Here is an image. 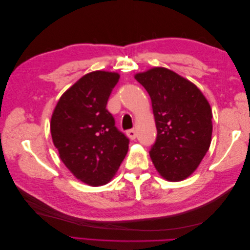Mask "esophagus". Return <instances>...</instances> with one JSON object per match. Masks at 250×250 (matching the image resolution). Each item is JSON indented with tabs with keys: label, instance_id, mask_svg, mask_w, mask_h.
Segmentation results:
<instances>
[{
	"label": "esophagus",
	"instance_id": "1",
	"mask_svg": "<svg viewBox=\"0 0 250 250\" xmlns=\"http://www.w3.org/2000/svg\"><path fill=\"white\" fill-rule=\"evenodd\" d=\"M127 135H128V138H129L130 140H134L135 138H137V131H135L134 129H129V130H127Z\"/></svg>",
	"mask_w": 250,
	"mask_h": 250
}]
</instances>
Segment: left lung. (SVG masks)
Returning a JSON list of instances; mask_svg holds the SVG:
<instances>
[{
    "label": "left lung",
    "instance_id": "obj_1",
    "mask_svg": "<svg viewBox=\"0 0 250 250\" xmlns=\"http://www.w3.org/2000/svg\"><path fill=\"white\" fill-rule=\"evenodd\" d=\"M148 92L157 137L149 154L169 181H180L197 169L210 145L211 109L191 81L165 67L135 75Z\"/></svg>",
    "mask_w": 250,
    "mask_h": 250
}]
</instances>
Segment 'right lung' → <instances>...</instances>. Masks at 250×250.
I'll use <instances>...</instances> for the list:
<instances>
[{
    "label": "right lung",
    "instance_id": "1",
    "mask_svg": "<svg viewBox=\"0 0 250 250\" xmlns=\"http://www.w3.org/2000/svg\"><path fill=\"white\" fill-rule=\"evenodd\" d=\"M117 73L84 75L60 97L51 118V134L60 160L89 186L107 184L128 151L129 139L106 109Z\"/></svg>",
    "mask_w": 250,
    "mask_h": 250
}]
</instances>
